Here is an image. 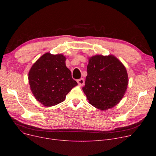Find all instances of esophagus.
<instances>
[{
  "label": "esophagus",
  "mask_w": 156,
  "mask_h": 156,
  "mask_svg": "<svg viewBox=\"0 0 156 156\" xmlns=\"http://www.w3.org/2000/svg\"><path fill=\"white\" fill-rule=\"evenodd\" d=\"M77 83H78L79 85L83 86L85 83V80H84L83 78H80L79 80H77Z\"/></svg>",
  "instance_id": "34e87169"
}]
</instances>
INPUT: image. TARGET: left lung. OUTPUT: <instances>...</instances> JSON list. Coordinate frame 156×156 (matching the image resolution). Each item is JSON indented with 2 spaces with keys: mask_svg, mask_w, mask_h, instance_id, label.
I'll return each mask as SVG.
<instances>
[{
  "mask_svg": "<svg viewBox=\"0 0 156 156\" xmlns=\"http://www.w3.org/2000/svg\"><path fill=\"white\" fill-rule=\"evenodd\" d=\"M128 85L125 66L113 55L88 57L85 85L82 88L89 104L105 111L116 106L124 97Z\"/></svg>",
  "mask_w": 156,
  "mask_h": 156,
  "instance_id": "8db88e82",
  "label": "left lung"
}]
</instances>
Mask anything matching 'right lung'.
Returning a JSON list of instances; mask_svg holds the SVG:
<instances>
[{
    "instance_id": "1",
    "label": "right lung",
    "mask_w": 156,
    "mask_h": 156,
    "mask_svg": "<svg viewBox=\"0 0 156 156\" xmlns=\"http://www.w3.org/2000/svg\"><path fill=\"white\" fill-rule=\"evenodd\" d=\"M62 54L47 52L32 65L28 73L31 92L35 99L46 107L63 102L71 89L78 85L72 78Z\"/></svg>"
}]
</instances>
